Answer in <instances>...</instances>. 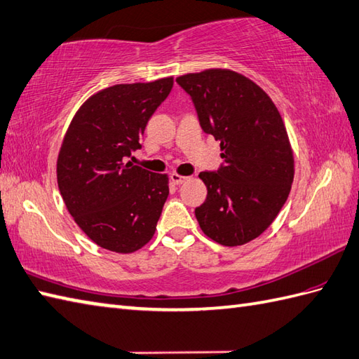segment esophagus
I'll return each instance as SVG.
<instances>
[{
  "instance_id": "34e87169",
  "label": "esophagus",
  "mask_w": 359,
  "mask_h": 359,
  "mask_svg": "<svg viewBox=\"0 0 359 359\" xmlns=\"http://www.w3.org/2000/svg\"><path fill=\"white\" fill-rule=\"evenodd\" d=\"M189 180V177H182V175H180V173H172L170 175V181L173 182L175 186H180V184H182V182H186Z\"/></svg>"
}]
</instances>
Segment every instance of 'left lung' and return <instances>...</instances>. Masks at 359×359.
<instances>
[{
    "label": "left lung",
    "mask_w": 359,
    "mask_h": 359,
    "mask_svg": "<svg viewBox=\"0 0 359 359\" xmlns=\"http://www.w3.org/2000/svg\"><path fill=\"white\" fill-rule=\"evenodd\" d=\"M177 83L222 152L218 170L200 173L207 198L195 217L213 241L243 245L272 224L290 194L293 154L283 118L259 86L232 70L182 75Z\"/></svg>",
    "instance_id": "obj_1"
}]
</instances>
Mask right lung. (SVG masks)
Here are the masks:
<instances>
[{
  "mask_svg": "<svg viewBox=\"0 0 359 359\" xmlns=\"http://www.w3.org/2000/svg\"><path fill=\"white\" fill-rule=\"evenodd\" d=\"M172 86L170 76L107 87L69 126L57 163L60 194L76 224L102 249L132 253L155 233L169 181L129 158L141 149L147 121Z\"/></svg>",
  "mask_w": 359,
  "mask_h": 359,
  "instance_id": "obj_1",
  "label": "right lung"
}]
</instances>
